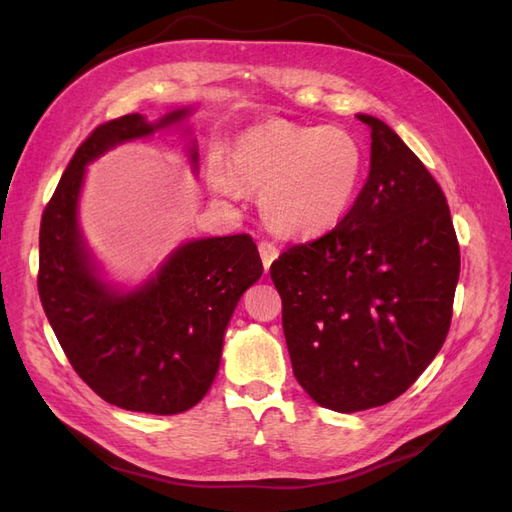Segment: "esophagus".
I'll return each mask as SVG.
<instances>
[{
  "mask_svg": "<svg viewBox=\"0 0 512 512\" xmlns=\"http://www.w3.org/2000/svg\"><path fill=\"white\" fill-rule=\"evenodd\" d=\"M258 252H260V258H262V265H265V271H269L271 262L277 258V247L271 243V241H260L258 243Z\"/></svg>",
  "mask_w": 512,
  "mask_h": 512,
  "instance_id": "obj_1",
  "label": "esophagus"
}]
</instances>
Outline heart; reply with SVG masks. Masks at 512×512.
<instances>
[{"mask_svg":"<svg viewBox=\"0 0 512 512\" xmlns=\"http://www.w3.org/2000/svg\"><path fill=\"white\" fill-rule=\"evenodd\" d=\"M365 166L361 141L344 128L265 121L237 138L228 166L211 160L209 179L222 196L260 192V215L277 235L314 239L348 213Z\"/></svg>","mask_w":512,"mask_h":512,"instance_id":"b5f03b06","label":"heart"}]
</instances>
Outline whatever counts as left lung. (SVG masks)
<instances>
[{
  "label": "left lung",
  "mask_w": 512,
  "mask_h": 512,
  "mask_svg": "<svg viewBox=\"0 0 512 512\" xmlns=\"http://www.w3.org/2000/svg\"><path fill=\"white\" fill-rule=\"evenodd\" d=\"M369 177L327 235L271 265L294 378L322 408L359 412L406 393L444 344L459 243L444 192L371 115Z\"/></svg>",
  "instance_id": "left-lung-1"
}]
</instances>
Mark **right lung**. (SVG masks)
I'll use <instances>...</instances> for the list:
<instances>
[{"instance_id":"1","label":"right lung","mask_w":512,"mask_h":512,"mask_svg":"<svg viewBox=\"0 0 512 512\" xmlns=\"http://www.w3.org/2000/svg\"><path fill=\"white\" fill-rule=\"evenodd\" d=\"M190 115L149 123L132 113L106 121L76 149L40 222L38 292L70 365L108 404L179 414L205 397L218 374L224 331L241 294L262 275L250 235L183 243L156 277L130 292L100 280L76 211L85 166L104 151ZM196 168V145L190 149Z\"/></svg>"}]
</instances>
